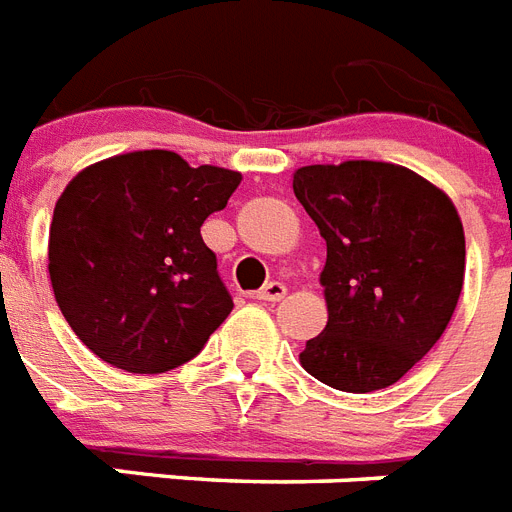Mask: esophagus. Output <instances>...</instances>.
Returning <instances> with one entry per match:
<instances>
[{
	"label": "esophagus",
	"instance_id": "esophagus-1",
	"mask_svg": "<svg viewBox=\"0 0 512 512\" xmlns=\"http://www.w3.org/2000/svg\"><path fill=\"white\" fill-rule=\"evenodd\" d=\"M285 293H288L285 282H267V285L256 293V298H261V301H282Z\"/></svg>",
	"mask_w": 512,
	"mask_h": 512
}]
</instances>
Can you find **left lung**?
<instances>
[{"mask_svg": "<svg viewBox=\"0 0 512 512\" xmlns=\"http://www.w3.org/2000/svg\"><path fill=\"white\" fill-rule=\"evenodd\" d=\"M293 192L327 243V325L306 341L301 367L349 394L394 386L455 314L465 277L455 203L383 161L304 166Z\"/></svg>", "mask_w": 512, "mask_h": 512, "instance_id": "1", "label": "left lung"}]
</instances>
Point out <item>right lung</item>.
<instances>
[{"label": "right lung", "instance_id": "1", "mask_svg": "<svg viewBox=\"0 0 512 512\" xmlns=\"http://www.w3.org/2000/svg\"><path fill=\"white\" fill-rule=\"evenodd\" d=\"M240 171L192 169L171 150L92 163L49 224V280L81 343L126 372L190 362L232 312L200 227L227 206Z\"/></svg>", "mask_w": 512, "mask_h": 512}]
</instances>
